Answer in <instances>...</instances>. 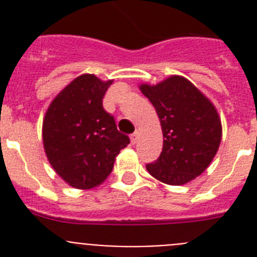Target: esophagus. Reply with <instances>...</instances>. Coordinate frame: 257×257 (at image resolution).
Returning <instances> with one entry per match:
<instances>
[{
	"instance_id": "34e87169",
	"label": "esophagus",
	"mask_w": 257,
	"mask_h": 257,
	"mask_svg": "<svg viewBox=\"0 0 257 257\" xmlns=\"http://www.w3.org/2000/svg\"><path fill=\"white\" fill-rule=\"evenodd\" d=\"M139 134H140L139 131H135V133L130 136L131 143H133V144H136V142H138V139H139Z\"/></svg>"
}]
</instances>
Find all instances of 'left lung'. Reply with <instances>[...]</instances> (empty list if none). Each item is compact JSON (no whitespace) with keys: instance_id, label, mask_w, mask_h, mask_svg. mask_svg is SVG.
Masks as SVG:
<instances>
[{"instance_id":"left-lung-1","label":"left lung","mask_w":257,"mask_h":257,"mask_svg":"<svg viewBox=\"0 0 257 257\" xmlns=\"http://www.w3.org/2000/svg\"><path fill=\"white\" fill-rule=\"evenodd\" d=\"M140 90L156 108L163 134L161 156L147 170L169 185L189 183L207 169L219 149L222 128L216 108L181 76L143 83Z\"/></svg>"}]
</instances>
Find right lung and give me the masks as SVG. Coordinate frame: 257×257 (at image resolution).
<instances>
[{
	"label": "right lung",
	"mask_w": 257,
	"mask_h": 257,
	"mask_svg": "<svg viewBox=\"0 0 257 257\" xmlns=\"http://www.w3.org/2000/svg\"><path fill=\"white\" fill-rule=\"evenodd\" d=\"M112 79L94 74L74 78L50 104L42 139L52 169L70 187L91 189L112 172L115 157L130 143L103 108Z\"/></svg>",
	"instance_id": "obj_1"
}]
</instances>
